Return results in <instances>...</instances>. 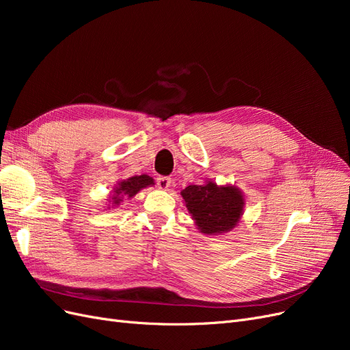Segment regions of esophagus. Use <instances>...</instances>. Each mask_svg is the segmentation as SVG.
<instances>
[{
	"label": "esophagus",
	"instance_id": "obj_1",
	"mask_svg": "<svg viewBox=\"0 0 350 350\" xmlns=\"http://www.w3.org/2000/svg\"><path fill=\"white\" fill-rule=\"evenodd\" d=\"M156 183H157V187L161 189H167L172 184V179L167 178V176H159Z\"/></svg>",
	"mask_w": 350,
	"mask_h": 350
}]
</instances>
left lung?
Here are the masks:
<instances>
[{"label":"left lung","instance_id":"1","mask_svg":"<svg viewBox=\"0 0 350 350\" xmlns=\"http://www.w3.org/2000/svg\"><path fill=\"white\" fill-rule=\"evenodd\" d=\"M181 196L197 229L204 235L228 234L237 228L245 207L241 188L217 185L211 179L203 185L187 187Z\"/></svg>","mask_w":350,"mask_h":350}]
</instances>
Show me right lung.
I'll return each instance as SVG.
<instances>
[{"label":"right lung","instance_id":"1","mask_svg":"<svg viewBox=\"0 0 350 350\" xmlns=\"http://www.w3.org/2000/svg\"><path fill=\"white\" fill-rule=\"evenodd\" d=\"M154 181L149 175H135L126 179H121V181L113 185L111 194L107 198V207L108 210L120 207L124 200H129L139 194L143 188L153 187Z\"/></svg>","mask_w":350,"mask_h":350}]
</instances>
